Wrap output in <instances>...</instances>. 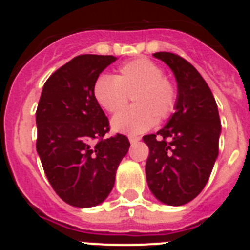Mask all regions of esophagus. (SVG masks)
<instances>
[{
  "label": "esophagus",
  "mask_w": 250,
  "mask_h": 250,
  "mask_svg": "<svg viewBox=\"0 0 250 250\" xmlns=\"http://www.w3.org/2000/svg\"><path fill=\"white\" fill-rule=\"evenodd\" d=\"M140 136H134V135H130L129 136V141H130V144H136L138 141H140Z\"/></svg>",
  "instance_id": "34e87169"
}]
</instances>
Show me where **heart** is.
<instances>
[{
	"label": "heart",
	"mask_w": 250,
	"mask_h": 250,
	"mask_svg": "<svg viewBox=\"0 0 250 250\" xmlns=\"http://www.w3.org/2000/svg\"><path fill=\"white\" fill-rule=\"evenodd\" d=\"M94 96L110 114L126 107L131 96L135 105L115 116L112 130L136 135L151 129L156 120L167 119L175 110L178 90L164 76V70L151 60L140 57L119 66L114 77L103 75L95 81Z\"/></svg>",
	"instance_id": "b5f03b06"
}]
</instances>
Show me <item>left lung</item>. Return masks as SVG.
I'll use <instances>...</instances> for the list:
<instances>
[{
	"label": "left lung",
	"mask_w": 250,
	"mask_h": 250,
	"mask_svg": "<svg viewBox=\"0 0 250 250\" xmlns=\"http://www.w3.org/2000/svg\"><path fill=\"white\" fill-rule=\"evenodd\" d=\"M152 56L171 68L178 101L167 125L143 138L150 150L146 182L159 202L179 207L199 195L210 176L219 151V112L209 86L191 63L171 52Z\"/></svg>",
	"instance_id": "obj_1"
}]
</instances>
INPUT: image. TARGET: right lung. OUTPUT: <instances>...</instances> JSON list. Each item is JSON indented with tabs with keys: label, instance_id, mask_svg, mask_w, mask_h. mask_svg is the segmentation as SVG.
<instances>
[{
	"label": "right lung",
	"instance_id": "add662e5",
	"mask_svg": "<svg viewBox=\"0 0 250 250\" xmlns=\"http://www.w3.org/2000/svg\"><path fill=\"white\" fill-rule=\"evenodd\" d=\"M115 61L116 57L103 55L74 57L48 77L41 92L37 154L52 189L72 207L101 204L129 151L126 136L104 138L109 119L94 96L95 81Z\"/></svg>",
	"mask_w": 250,
	"mask_h": 250
}]
</instances>
